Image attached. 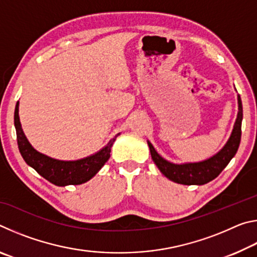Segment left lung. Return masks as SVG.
<instances>
[{
  "label": "left lung",
  "mask_w": 257,
  "mask_h": 257,
  "mask_svg": "<svg viewBox=\"0 0 257 257\" xmlns=\"http://www.w3.org/2000/svg\"><path fill=\"white\" fill-rule=\"evenodd\" d=\"M241 120H242V104L240 96L238 95V114L236 122H234L232 133L230 135L227 144L223 146L219 153L213 155L202 162L196 163H184L175 164L163 159L158 152L155 151L153 145L150 142L149 144L152 159H153L156 167L163 175L181 185H204L210 182L222 172L231 159L236 155L241 138Z\"/></svg>",
  "instance_id": "1"
}]
</instances>
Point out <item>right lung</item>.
<instances>
[{
  "label": "right lung",
  "mask_w": 257,
  "mask_h": 257,
  "mask_svg": "<svg viewBox=\"0 0 257 257\" xmlns=\"http://www.w3.org/2000/svg\"><path fill=\"white\" fill-rule=\"evenodd\" d=\"M15 127L18 147L25 162L34 168L46 180L56 186L63 187L68 185H80L92 179L110 159L111 147L120 135H115L105 147L88 158L77 161H60L40 153L29 144L19 120V103H17L15 110Z\"/></svg>",
  "instance_id": "obj_1"
}]
</instances>
